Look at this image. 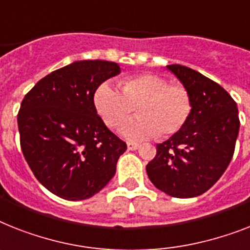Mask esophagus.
Returning a JSON list of instances; mask_svg holds the SVG:
<instances>
[{
    "instance_id": "esophagus-1",
    "label": "esophagus",
    "mask_w": 250,
    "mask_h": 250,
    "mask_svg": "<svg viewBox=\"0 0 250 250\" xmlns=\"http://www.w3.org/2000/svg\"><path fill=\"white\" fill-rule=\"evenodd\" d=\"M139 148V144L134 143V142H127V149L129 150H135Z\"/></svg>"
}]
</instances>
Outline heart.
Listing matches in <instances>:
<instances>
[{"instance_id":"b5f03b06","label":"heart","mask_w":250,"mask_h":250,"mask_svg":"<svg viewBox=\"0 0 250 250\" xmlns=\"http://www.w3.org/2000/svg\"><path fill=\"white\" fill-rule=\"evenodd\" d=\"M121 92L108 82L93 93V104L107 126L116 127L130 113L139 115L125 121L120 133L127 139L170 137L180 131L191 113L190 94L183 85L170 84L162 76L138 74L120 82Z\"/></svg>"}]
</instances>
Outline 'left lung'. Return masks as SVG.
Returning a JSON list of instances; mask_svg holds the SVG:
<instances>
[{
  "label": "left lung",
  "mask_w": 250,
  "mask_h": 250,
  "mask_svg": "<svg viewBox=\"0 0 250 250\" xmlns=\"http://www.w3.org/2000/svg\"><path fill=\"white\" fill-rule=\"evenodd\" d=\"M191 98L184 127L157 144L147 165L149 180L175 198L198 197L216 184L232 158L239 134L238 106L220 84L195 70L167 65Z\"/></svg>",
  "instance_id": "1"
}]
</instances>
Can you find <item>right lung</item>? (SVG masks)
<instances>
[{
  "label": "right lung",
  "mask_w": 250,
  "mask_h": 250,
  "mask_svg": "<svg viewBox=\"0 0 250 250\" xmlns=\"http://www.w3.org/2000/svg\"><path fill=\"white\" fill-rule=\"evenodd\" d=\"M120 66L84 60L52 71L26 93L18 113L20 146L37 180L55 195L83 201L116 172L126 143L98 116L93 93Z\"/></svg>",
  "instance_id": "right-lung-1"
}]
</instances>
